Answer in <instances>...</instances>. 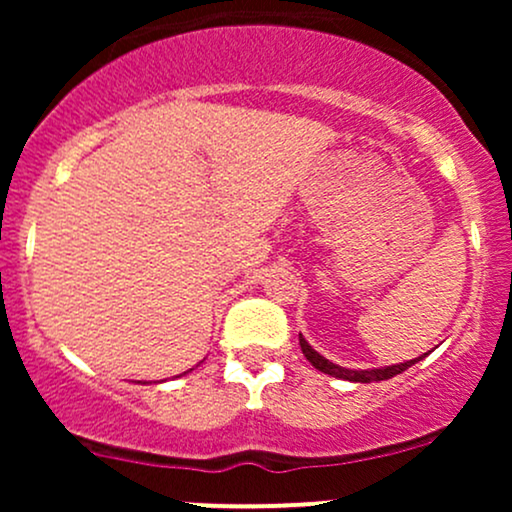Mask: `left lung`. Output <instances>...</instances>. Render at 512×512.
Wrapping results in <instances>:
<instances>
[{
  "label": "left lung",
  "instance_id": "obj_1",
  "mask_svg": "<svg viewBox=\"0 0 512 512\" xmlns=\"http://www.w3.org/2000/svg\"><path fill=\"white\" fill-rule=\"evenodd\" d=\"M298 342H301V351L308 358L310 363L317 370H322V373L332 375V378H342V380H351V383H378V380H387V378H395V375L402 373V370H407L414 366L416 361H421L424 356L414 358V361H407V363H397V366H387V368H373V370H349V368H342L337 366V363L327 361L325 356H320L317 351L310 346L308 342L303 339V334H298Z\"/></svg>",
  "mask_w": 512,
  "mask_h": 512
}]
</instances>
